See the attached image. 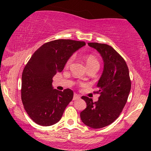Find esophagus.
Returning a JSON list of instances; mask_svg holds the SVG:
<instances>
[{
  "label": "esophagus",
  "instance_id": "1",
  "mask_svg": "<svg viewBox=\"0 0 151 151\" xmlns=\"http://www.w3.org/2000/svg\"><path fill=\"white\" fill-rule=\"evenodd\" d=\"M80 98V96H79V94H77V93H74V96H73V100H77V99H79Z\"/></svg>",
  "mask_w": 151,
  "mask_h": 151
}]
</instances>
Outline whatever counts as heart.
Returning <instances> with one entry per match:
<instances>
[{
    "label": "heart",
    "instance_id": "1",
    "mask_svg": "<svg viewBox=\"0 0 151 151\" xmlns=\"http://www.w3.org/2000/svg\"><path fill=\"white\" fill-rule=\"evenodd\" d=\"M74 60V56H71L68 60H67L65 63V67H69L71 65V64L72 63ZM85 62L86 67H91V66H94V65H99V62L98 60L96 58V57H94L92 55H87L85 58Z\"/></svg>",
    "mask_w": 151,
    "mask_h": 151
}]
</instances>
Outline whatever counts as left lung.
<instances>
[{
  "label": "left lung",
  "instance_id": "left-lung-1",
  "mask_svg": "<svg viewBox=\"0 0 151 151\" xmlns=\"http://www.w3.org/2000/svg\"><path fill=\"white\" fill-rule=\"evenodd\" d=\"M101 55L104 70L96 86L99 93L97 101L81 96L86 103V108L80 113L81 120L92 129H101L114 122L125 106L131 91L129 71L125 60L106 44L89 42Z\"/></svg>",
  "mask_w": 151,
  "mask_h": 151
}]
</instances>
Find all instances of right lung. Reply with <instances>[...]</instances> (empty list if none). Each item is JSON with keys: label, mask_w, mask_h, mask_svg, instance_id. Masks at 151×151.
<instances>
[{"label": "right lung", "mask_w": 151, "mask_h": 151, "mask_svg": "<svg viewBox=\"0 0 151 151\" xmlns=\"http://www.w3.org/2000/svg\"><path fill=\"white\" fill-rule=\"evenodd\" d=\"M86 43L56 40L45 43L35 52L22 74L21 99L30 119L38 125L49 126L61 119L73 91L53 89L52 78L61 72L67 60Z\"/></svg>", "instance_id": "obj_1"}]
</instances>
